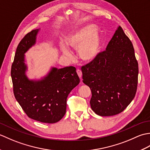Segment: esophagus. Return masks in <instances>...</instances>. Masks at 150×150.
Returning a JSON list of instances; mask_svg holds the SVG:
<instances>
[{
    "mask_svg": "<svg viewBox=\"0 0 150 150\" xmlns=\"http://www.w3.org/2000/svg\"><path fill=\"white\" fill-rule=\"evenodd\" d=\"M77 75H79V78L80 79H81V77H82V71L81 69H77Z\"/></svg>",
    "mask_w": 150,
    "mask_h": 150,
    "instance_id": "34e87169",
    "label": "esophagus"
}]
</instances>
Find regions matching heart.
I'll return each instance as SVG.
<instances>
[{
    "instance_id": "obj_1",
    "label": "heart",
    "mask_w": 150,
    "mask_h": 150,
    "mask_svg": "<svg viewBox=\"0 0 150 150\" xmlns=\"http://www.w3.org/2000/svg\"><path fill=\"white\" fill-rule=\"evenodd\" d=\"M66 42L70 48L78 50L79 57L85 62L93 61L100 51L101 38L99 33L95 31L93 25H88L70 35ZM60 49L64 55H71V52L65 44H62Z\"/></svg>"
}]
</instances>
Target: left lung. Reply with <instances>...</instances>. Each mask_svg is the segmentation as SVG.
Masks as SVG:
<instances>
[{
    "instance_id": "left-lung-1",
    "label": "left lung",
    "mask_w": 150,
    "mask_h": 150,
    "mask_svg": "<svg viewBox=\"0 0 150 150\" xmlns=\"http://www.w3.org/2000/svg\"><path fill=\"white\" fill-rule=\"evenodd\" d=\"M81 69L83 82L91 91V108L98 115L119 114L134 98L138 62L132 42L120 26L106 51Z\"/></svg>"
}]
</instances>
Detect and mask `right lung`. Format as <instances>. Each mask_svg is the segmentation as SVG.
<instances>
[{"label": "right lung", "instance_id": "obj_1", "mask_svg": "<svg viewBox=\"0 0 150 150\" xmlns=\"http://www.w3.org/2000/svg\"><path fill=\"white\" fill-rule=\"evenodd\" d=\"M40 29L27 33L16 50L11 76L16 100L31 119L44 123H55L64 116L67 97L80 79L73 66L52 68L41 80H30L26 75L24 53L36 42Z\"/></svg>", "mask_w": 150, "mask_h": 150}]
</instances>
